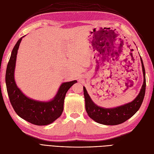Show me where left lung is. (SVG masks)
<instances>
[{"label": "left lung", "mask_w": 154, "mask_h": 154, "mask_svg": "<svg viewBox=\"0 0 154 154\" xmlns=\"http://www.w3.org/2000/svg\"><path fill=\"white\" fill-rule=\"evenodd\" d=\"M140 60L143 74V83L138 95L131 102L114 108H104L93 102L85 87H83L85 109L88 116L94 122L105 125H119L132 117L137 112L143 103L146 89L145 69L141 56Z\"/></svg>", "instance_id": "obj_1"}]
</instances>
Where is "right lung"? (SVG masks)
<instances>
[{
	"label": "right lung",
	"instance_id": "obj_1",
	"mask_svg": "<svg viewBox=\"0 0 154 154\" xmlns=\"http://www.w3.org/2000/svg\"><path fill=\"white\" fill-rule=\"evenodd\" d=\"M25 36L21 37L14 46L8 63L6 84L8 96L14 110L19 117L33 125H48L53 123L62 115L66 93L77 81L62 83L57 94L49 101L35 100L26 96L18 87L15 80L18 49L22 38Z\"/></svg>",
	"mask_w": 154,
	"mask_h": 154
}]
</instances>
